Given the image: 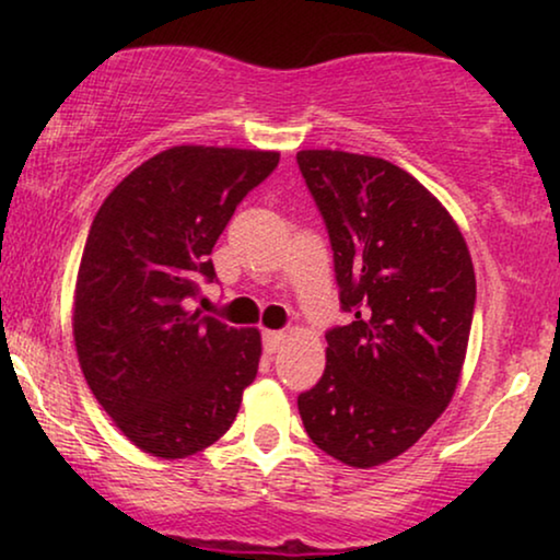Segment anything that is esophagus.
I'll return each instance as SVG.
<instances>
[{"label":"esophagus","mask_w":560,"mask_h":560,"mask_svg":"<svg viewBox=\"0 0 560 560\" xmlns=\"http://www.w3.org/2000/svg\"><path fill=\"white\" fill-rule=\"evenodd\" d=\"M282 343H285V334H282V331H265L262 334V347H265L267 354H275V351H278Z\"/></svg>","instance_id":"1"}]
</instances>
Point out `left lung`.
Returning <instances> with one entry per match:
<instances>
[{"instance_id":"obj_1","label":"left lung","mask_w":560,"mask_h":560,"mask_svg":"<svg viewBox=\"0 0 560 560\" xmlns=\"http://www.w3.org/2000/svg\"><path fill=\"white\" fill-rule=\"evenodd\" d=\"M324 217L347 326L298 395L305 433L370 469L408 451L446 410L469 343L477 280L448 211L402 167L341 150L298 152Z\"/></svg>"}]
</instances>
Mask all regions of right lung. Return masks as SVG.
<instances>
[{"label": "right lung", "mask_w": 560, "mask_h": 560, "mask_svg": "<svg viewBox=\"0 0 560 560\" xmlns=\"http://www.w3.org/2000/svg\"><path fill=\"white\" fill-rule=\"evenodd\" d=\"M278 152L180 144L135 167L91 224L73 339L91 393L137 448L183 458L234 423L257 377V328L190 311L213 244Z\"/></svg>", "instance_id": "1"}]
</instances>
